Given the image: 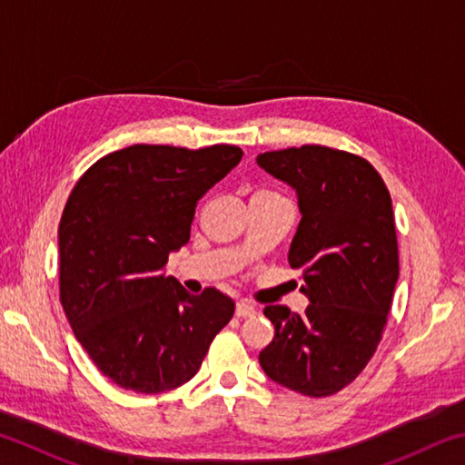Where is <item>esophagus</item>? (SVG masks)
<instances>
[{"label":"esophagus","instance_id":"34e87169","mask_svg":"<svg viewBox=\"0 0 465 465\" xmlns=\"http://www.w3.org/2000/svg\"><path fill=\"white\" fill-rule=\"evenodd\" d=\"M254 313H256L254 305H250L246 302L235 303V316H238V318H252V316H254Z\"/></svg>","mask_w":465,"mask_h":465}]
</instances>
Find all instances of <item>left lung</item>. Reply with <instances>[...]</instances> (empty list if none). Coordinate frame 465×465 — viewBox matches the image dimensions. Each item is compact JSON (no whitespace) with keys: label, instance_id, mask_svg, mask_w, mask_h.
I'll list each match as a JSON object with an SVG mask.
<instances>
[{"label":"left lung","instance_id":"8db88e82","mask_svg":"<svg viewBox=\"0 0 465 465\" xmlns=\"http://www.w3.org/2000/svg\"><path fill=\"white\" fill-rule=\"evenodd\" d=\"M256 162L297 193L302 222L289 264L310 299L302 316L266 305L274 338L258 361L289 390L332 396L363 371L388 324L400 274L390 193L371 163L341 149L289 147Z\"/></svg>","mask_w":465,"mask_h":465}]
</instances>
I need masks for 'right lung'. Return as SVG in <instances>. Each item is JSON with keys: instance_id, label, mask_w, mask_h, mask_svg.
I'll use <instances>...</instances> for the list:
<instances>
[{"instance_id": "right-lung-1", "label": "right lung", "mask_w": 465, "mask_h": 465, "mask_svg": "<svg viewBox=\"0 0 465 465\" xmlns=\"http://www.w3.org/2000/svg\"><path fill=\"white\" fill-rule=\"evenodd\" d=\"M235 145H131L85 170L59 223V297L102 373L139 393L174 390L199 371L235 305L222 291L191 295L166 277L191 240L201 196L232 172Z\"/></svg>"}]
</instances>
